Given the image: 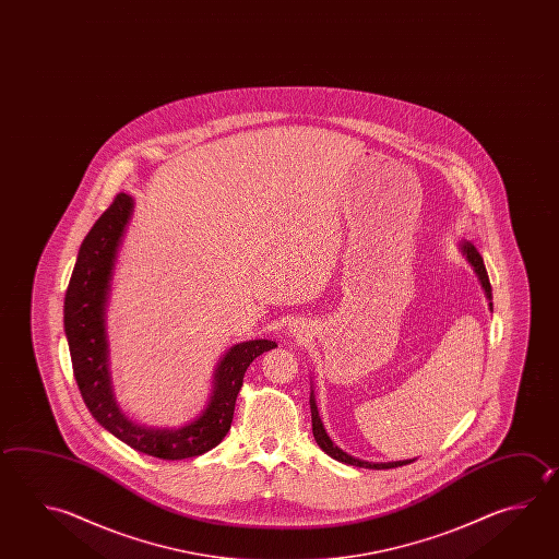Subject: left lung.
I'll list each match as a JSON object with an SVG mask.
<instances>
[{
	"instance_id": "8db88e82",
	"label": "left lung",
	"mask_w": 559,
	"mask_h": 559,
	"mask_svg": "<svg viewBox=\"0 0 559 559\" xmlns=\"http://www.w3.org/2000/svg\"><path fill=\"white\" fill-rule=\"evenodd\" d=\"M463 251L464 254H466V259H468V263L473 264L474 271L478 274L480 283L485 286L486 296L490 298V296H492V286H490V281H488V273H486L483 257H480V253L476 251V247H474L473 242H464ZM310 412H312V432H314V439H317L318 447H320L324 453L330 454L332 459L340 461V463L352 464V466H361V468H378V471H381V468H395V466H403V464L413 463V461H397V463H366V461L354 459V456H349L348 453H344L342 449H337L336 444L332 442V439L328 437L326 431H324V425H322L320 417H318L317 403H314L312 393H310Z\"/></svg>"
}]
</instances>
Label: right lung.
Wrapping results in <instances>:
<instances>
[{
	"mask_svg": "<svg viewBox=\"0 0 559 559\" xmlns=\"http://www.w3.org/2000/svg\"><path fill=\"white\" fill-rule=\"evenodd\" d=\"M132 211V198L115 195L96 219L79 249L64 295V334L69 340L73 373L88 412L96 421L134 451L166 461L207 453L231 429L235 400L242 376L254 358L276 348L271 340H251L233 346L215 369V388L200 419L178 431L146 429L130 421L112 397L106 366L105 302L118 241Z\"/></svg>",
	"mask_w": 559,
	"mask_h": 559,
	"instance_id": "obj_1",
	"label": "right lung"
}]
</instances>
